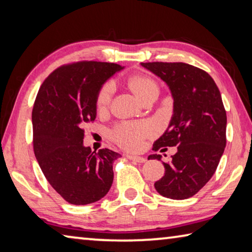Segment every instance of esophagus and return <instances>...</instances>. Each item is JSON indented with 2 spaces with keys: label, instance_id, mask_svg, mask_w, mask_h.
<instances>
[{
  "label": "esophagus",
  "instance_id": "1",
  "mask_svg": "<svg viewBox=\"0 0 252 252\" xmlns=\"http://www.w3.org/2000/svg\"><path fill=\"white\" fill-rule=\"evenodd\" d=\"M126 158L131 161H134V162H138V163H143V162H146V158L143 157H138V156H131V155H127Z\"/></svg>",
  "mask_w": 252,
  "mask_h": 252
}]
</instances>
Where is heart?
Instances as JSON below:
<instances>
[{"instance_id": "obj_1", "label": "heart", "mask_w": 252, "mask_h": 252, "mask_svg": "<svg viewBox=\"0 0 252 252\" xmlns=\"http://www.w3.org/2000/svg\"><path fill=\"white\" fill-rule=\"evenodd\" d=\"M130 88L135 92L142 101L152 92L158 90V84L153 79L146 75L134 74L129 78ZM116 91V87L112 81L104 83L97 92L96 95V108L104 110L109 106L112 101V97ZM152 126L148 123L126 121L121 122L113 127L111 131V138L116 141L119 146L126 149V150H139L142 147L144 139L152 133Z\"/></svg>"}]
</instances>
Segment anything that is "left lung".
<instances>
[{
  "label": "left lung",
  "mask_w": 252,
  "mask_h": 252,
  "mask_svg": "<svg viewBox=\"0 0 252 252\" xmlns=\"http://www.w3.org/2000/svg\"><path fill=\"white\" fill-rule=\"evenodd\" d=\"M141 65L163 80L173 97L171 121L152 150L177 146L178 151L171 161L162 162L164 176L155 188L165 198L188 199L210 180L227 143V114L220 91L206 71L187 63L148 62ZM150 158L161 160L160 155Z\"/></svg>",
  "instance_id": "1"
}]
</instances>
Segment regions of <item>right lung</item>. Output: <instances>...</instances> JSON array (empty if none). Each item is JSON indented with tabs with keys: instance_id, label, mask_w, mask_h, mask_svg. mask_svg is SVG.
<instances>
[{
	"instance_id": "add662e5",
	"label": "right lung",
	"mask_w": 252,
	"mask_h": 252,
	"mask_svg": "<svg viewBox=\"0 0 252 252\" xmlns=\"http://www.w3.org/2000/svg\"><path fill=\"white\" fill-rule=\"evenodd\" d=\"M123 67L81 61L58 67L42 83L32 110L33 150L44 177L71 204L99 201L113 182V162L121 155L83 146V126L95 120L96 95Z\"/></svg>"
}]
</instances>
